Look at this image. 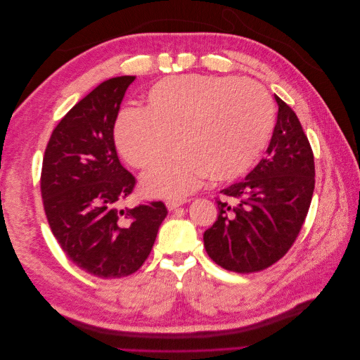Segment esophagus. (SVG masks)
I'll use <instances>...</instances> for the list:
<instances>
[{
    "label": "esophagus",
    "mask_w": 360,
    "mask_h": 360,
    "mask_svg": "<svg viewBox=\"0 0 360 360\" xmlns=\"http://www.w3.org/2000/svg\"><path fill=\"white\" fill-rule=\"evenodd\" d=\"M184 202H186L184 200H171V201H167V207H168V210H176Z\"/></svg>",
    "instance_id": "obj_1"
}]
</instances>
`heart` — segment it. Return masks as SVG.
I'll return each mask as SVG.
<instances>
[{
    "mask_svg": "<svg viewBox=\"0 0 360 360\" xmlns=\"http://www.w3.org/2000/svg\"><path fill=\"white\" fill-rule=\"evenodd\" d=\"M276 110L263 85L233 76L184 75L156 82L147 110H126L115 123L120 153L143 176L151 197L177 200L209 176L238 179L252 168L275 130Z\"/></svg>",
    "mask_w": 360,
    "mask_h": 360,
    "instance_id": "obj_1",
    "label": "heart"
}]
</instances>
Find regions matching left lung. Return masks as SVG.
Here are the masks:
<instances>
[{
    "instance_id": "obj_1",
    "label": "left lung",
    "mask_w": 360,
    "mask_h": 360,
    "mask_svg": "<svg viewBox=\"0 0 360 360\" xmlns=\"http://www.w3.org/2000/svg\"><path fill=\"white\" fill-rule=\"evenodd\" d=\"M278 120L266 158L245 180L221 191L217 221L204 233L207 254L221 267L252 274L284 257L308 214L314 155L299 118L275 96Z\"/></svg>"
}]
</instances>
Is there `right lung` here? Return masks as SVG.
Masks as SVG:
<instances>
[{"mask_svg":"<svg viewBox=\"0 0 360 360\" xmlns=\"http://www.w3.org/2000/svg\"><path fill=\"white\" fill-rule=\"evenodd\" d=\"M135 76L111 78L53 129L41 167V198L68 258L102 279L132 275L155 245L168 210L162 201L122 209L135 177L117 156L114 126Z\"/></svg>","mask_w":360,"mask_h":360,"instance_id":"add662e5","label":"right lung"}]
</instances>
